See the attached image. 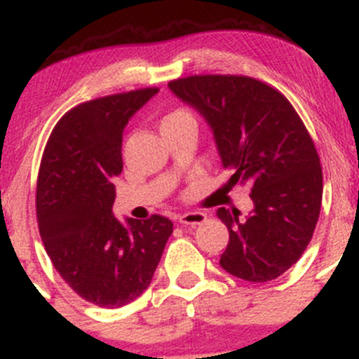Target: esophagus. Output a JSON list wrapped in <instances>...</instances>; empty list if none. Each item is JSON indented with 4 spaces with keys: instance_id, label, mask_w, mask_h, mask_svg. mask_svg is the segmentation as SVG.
<instances>
[{
    "instance_id": "esophagus-1",
    "label": "esophagus",
    "mask_w": 359,
    "mask_h": 359,
    "mask_svg": "<svg viewBox=\"0 0 359 359\" xmlns=\"http://www.w3.org/2000/svg\"><path fill=\"white\" fill-rule=\"evenodd\" d=\"M205 219H208V216H205L204 212H185L182 214V216L179 217V222L182 226H199L203 224V222H205Z\"/></svg>"
}]
</instances>
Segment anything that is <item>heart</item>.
Returning a JSON list of instances; mask_svg holds the SVG:
<instances>
[{
    "label": "heart",
    "mask_w": 359,
    "mask_h": 359,
    "mask_svg": "<svg viewBox=\"0 0 359 359\" xmlns=\"http://www.w3.org/2000/svg\"><path fill=\"white\" fill-rule=\"evenodd\" d=\"M182 116H189L187 113H184V111H175V113H170L168 116L163 118L162 123H167V121H172V119H177V118H182Z\"/></svg>",
    "instance_id": "1"
}]
</instances>
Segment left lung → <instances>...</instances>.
I'll return each instance as SVG.
<instances>
[{
  "mask_svg": "<svg viewBox=\"0 0 359 359\" xmlns=\"http://www.w3.org/2000/svg\"><path fill=\"white\" fill-rule=\"evenodd\" d=\"M168 89L205 119L229 187H251L253 209H217L229 243L219 265L248 282H270L302 257L323 203L314 142L283 94L246 76H191Z\"/></svg>",
  "mask_w": 359,
  "mask_h": 359,
  "instance_id": "8db88e82",
  "label": "left lung"
}]
</instances>
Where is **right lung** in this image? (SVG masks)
I'll use <instances>...</instances> for the list:
<instances>
[{"instance_id": "right-lung-1", "label": "right lung", "mask_w": 359, "mask_h": 359, "mask_svg": "<svg viewBox=\"0 0 359 359\" xmlns=\"http://www.w3.org/2000/svg\"><path fill=\"white\" fill-rule=\"evenodd\" d=\"M156 93L147 88L82 102L60 118L43 151L36 217L45 251L65 283L100 307H123L147 290L174 231L156 214L125 222L113 214L123 131Z\"/></svg>"}]
</instances>
